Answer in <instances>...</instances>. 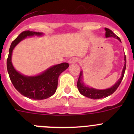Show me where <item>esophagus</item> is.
<instances>
[{
	"instance_id": "esophagus-1",
	"label": "esophagus",
	"mask_w": 134,
	"mask_h": 134,
	"mask_svg": "<svg viewBox=\"0 0 134 134\" xmlns=\"http://www.w3.org/2000/svg\"><path fill=\"white\" fill-rule=\"evenodd\" d=\"M77 62H78V59H77L76 58H71L69 60V63L70 64H73V63H76Z\"/></svg>"
}]
</instances>
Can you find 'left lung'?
Here are the masks:
<instances>
[{
	"instance_id": "8db88e82",
	"label": "left lung",
	"mask_w": 134,
	"mask_h": 134,
	"mask_svg": "<svg viewBox=\"0 0 134 134\" xmlns=\"http://www.w3.org/2000/svg\"><path fill=\"white\" fill-rule=\"evenodd\" d=\"M105 30H106V37H116L117 40H119L121 42L119 37L117 36H116V35L111 30H109V28H105ZM126 66V55H125V65H124L123 69H122L121 77L120 78V79L117 81V83H115V84L113 85V86H112L110 88L103 90H96V89L92 88V87H87V86H85L84 83L82 82V71H81L80 73L78 82H77V87H78V91H79V92L82 95L91 98V99H100V98H105V97H108V96L113 94V93L117 90V89L118 88L119 86L120 83H121V81H122V78H123L124 77V75H125Z\"/></svg>"
}]
</instances>
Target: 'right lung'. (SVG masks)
<instances>
[{"instance_id": "add662e5", "label": "right lung", "mask_w": 134, "mask_h": 134, "mask_svg": "<svg viewBox=\"0 0 134 134\" xmlns=\"http://www.w3.org/2000/svg\"><path fill=\"white\" fill-rule=\"evenodd\" d=\"M41 32L24 31L12 41L9 50L7 59V70L9 78L15 88L22 95L34 100L46 99L54 94L58 87V80L59 75L67 69L69 65L62 63L49 69L35 76H26L17 72L12 63V54L16 45L28 36H41Z\"/></svg>"}]
</instances>
